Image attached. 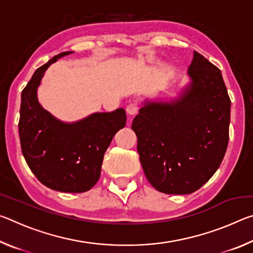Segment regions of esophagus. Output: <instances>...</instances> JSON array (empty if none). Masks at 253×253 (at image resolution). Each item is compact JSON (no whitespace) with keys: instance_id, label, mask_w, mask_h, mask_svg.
I'll use <instances>...</instances> for the list:
<instances>
[{"instance_id":"1","label":"esophagus","mask_w":253,"mask_h":253,"mask_svg":"<svg viewBox=\"0 0 253 253\" xmlns=\"http://www.w3.org/2000/svg\"><path fill=\"white\" fill-rule=\"evenodd\" d=\"M126 110H127V113L130 115V116H134V115H136L137 113H138V110H139V106L137 105L136 102H130V104L127 106Z\"/></svg>"}]
</instances>
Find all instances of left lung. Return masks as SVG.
I'll use <instances>...</instances> for the list:
<instances>
[{
  "mask_svg": "<svg viewBox=\"0 0 253 253\" xmlns=\"http://www.w3.org/2000/svg\"><path fill=\"white\" fill-rule=\"evenodd\" d=\"M188 76L179 99L147 102L131 124L145 176L166 194L202 187L229 143L231 100L220 69L195 51Z\"/></svg>",
  "mask_w": 253,
  "mask_h": 253,
  "instance_id": "8db88e82",
  "label": "left lung"
}]
</instances>
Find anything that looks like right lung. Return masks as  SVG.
Wrapping results in <instances>:
<instances>
[{
    "label": "right lung",
    "mask_w": 253,
    "mask_h": 253,
    "mask_svg": "<svg viewBox=\"0 0 253 253\" xmlns=\"http://www.w3.org/2000/svg\"><path fill=\"white\" fill-rule=\"evenodd\" d=\"M61 52L38 68L21 93L19 134L22 154L37 178L51 190L83 193L100 177L104 154L116 132L126 126L123 108L97 113L74 124H65L44 110L37 89L44 71Z\"/></svg>",
    "instance_id": "1"
}]
</instances>
